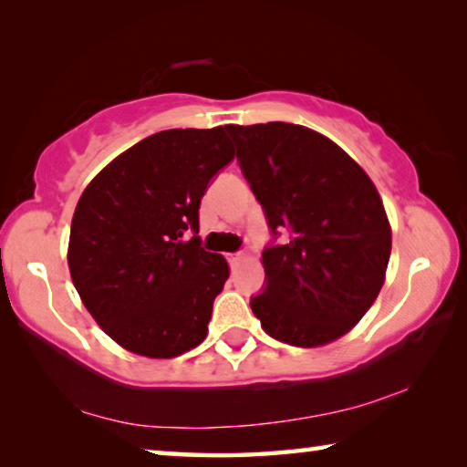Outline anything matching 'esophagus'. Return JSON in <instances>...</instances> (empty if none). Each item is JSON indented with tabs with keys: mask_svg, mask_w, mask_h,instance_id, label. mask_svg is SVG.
I'll return each mask as SVG.
<instances>
[{
	"mask_svg": "<svg viewBox=\"0 0 467 467\" xmlns=\"http://www.w3.org/2000/svg\"><path fill=\"white\" fill-rule=\"evenodd\" d=\"M228 259H231V265L233 267H239L243 262H247V253H233V255L231 257H228Z\"/></svg>",
	"mask_w": 467,
	"mask_h": 467,
	"instance_id": "esophagus-1",
	"label": "esophagus"
}]
</instances>
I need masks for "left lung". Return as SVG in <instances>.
I'll use <instances>...</instances> for the list:
<instances>
[{
  "instance_id": "8db88e82",
  "label": "left lung",
  "mask_w": 467,
  "mask_h": 467,
  "mask_svg": "<svg viewBox=\"0 0 467 467\" xmlns=\"http://www.w3.org/2000/svg\"><path fill=\"white\" fill-rule=\"evenodd\" d=\"M272 233L265 290L253 315L278 342L317 348L348 334L375 303L391 255L381 195L336 141L305 125H226Z\"/></svg>"
}]
</instances>
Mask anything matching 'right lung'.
<instances>
[{
  "instance_id": "obj_1",
  "label": "right lung",
  "mask_w": 467,
  "mask_h": 467,
  "mask_svg": "<svg viewBox=\"0 0 467 467\" xmlns=\"http://www.w3.org/2000/svg\"><path fill=\"white\" fill-rule=\"evenodd\" d=\"M234 158L223 125L167 130L113 158L78 200L69 275L88 313L125 350L175 358L208 336L228 264L200 247V202Z\"/></svg>"
}]
</instances>
